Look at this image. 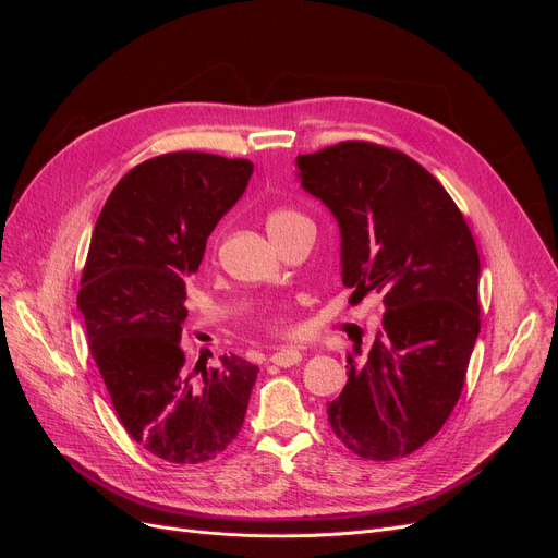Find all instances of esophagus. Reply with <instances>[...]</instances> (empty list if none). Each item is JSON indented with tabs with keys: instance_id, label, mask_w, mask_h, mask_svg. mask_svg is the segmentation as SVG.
Wrapping results in <instances>:
<instances>
[{
	"instance_id": "esophagus-1",
	"label": "esophagus",
	"mask_w": 558,
	"mask_h": 558,
	"mask_svg": "<svg viewBox=\"0 0 558 558\" xmlns=\"http://www.w3.org/2000/svg\"><path fill=\"white\" fill-rule=\"evenodd\" d=\"M269 361H272L279 367H291V365H298L302 361V353L298 349H281V351H275L272 359H269Z\"/></svg>"
}]
</instances>
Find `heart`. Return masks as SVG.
I'll use <instances>...</instances> for the list:
<instances>
[{
    "mask_svg": "<svg viewBox=\"0 0 558 558\" xmlns=\"http://www.w3.org/2000/svg\"><path fill=\"white\" fill-rule=\"evenodd\" d=\"M295 216H298V214H295V211H289V209L272 211V214L267 216V228L279 226V223H283V221H291V218H295ZM267 328H269V330H277V332L286 330V316L279 314V312L269 314V316H267Z\"/></svg>",
    "mask_w": 558,
    "mask_h": 558,
    "instance_id": "1",
    "label": "heart"
}]
</instances>
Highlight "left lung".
Instances as JSON below:
<instances>
[{
    "mask_svg": "<svg viewBox=\"0 0 558 558\" xmlns=\"http://www.w3.org/2000/svg\"><path fill=\"white\" fill-rule=\"evenodd\" d=\"M298 179L332 211L342 283L384 295L381 330L347 359L328 421L361 459L393 461L437 435L461 398L480 335V253L463 214L416 160L369 142L298 156Z\"/></svg>",
    "mask_w": 558,
    "mask_h": 558,
    "instance_id": "1",
    "label": "left lung"
}]
</instances>
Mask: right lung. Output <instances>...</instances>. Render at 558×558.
<instances>
[{"instance_id":"right-lung-1","label":"right lung","mask_w":558,"mask_h":558,"mask_svg":"<svg viewBox=\"0 0 558 558\" xmlns=\"http://www.w3.org/2000/svg\"><path fill=\"white\" fill-rule=\"evenodd\" d=\"M253 162L197 150L130 170L97 218L76 305L113 410L134 442L167 463L216 459L238 437L258 367L185 361V277L246 191Z\"/></svg>"}]
</instances>
